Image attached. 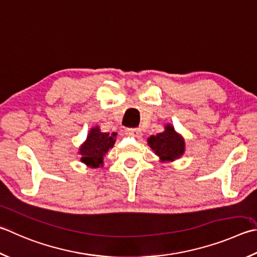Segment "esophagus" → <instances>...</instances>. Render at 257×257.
<instances>
[{
	"mask_svg": "<svg viewBox=\"0 0 257 257\" xmlns=\"http://www.w3.org/2000/svg\"><path fill=\"white\" fill-rule=\"evenodd\" d=\"M125 134L129 135V136H135V137H141V130L138 128H127L125 129Z\"/></svg>",
	"mask_w": 257,
	"mask_h": 257,
	"instance_id": "34e87169",
	"label": "esophagus"
}]
</instances>
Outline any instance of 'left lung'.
<instances>
[{
    "mask_svg": "<svg viewBox=\"0 0 257 257\" xmlns=\"http://www.w3.org/2000/svg\"><path fill=\"white\" fill-rule=\"evenodd\" d=\"M147 143L162 162H173L184 154L185 143L172 124H166L165 130L156 136H151Z\"/></svg>",
    "mask_w": 257,
    "mask_h": 257,
    "instance_id": "1",
    "label": "left lung"
}]
</instances>
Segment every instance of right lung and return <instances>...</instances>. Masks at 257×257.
Instances as JSON below:
<instances>
[{"label": "right lung", "mask_w": 257, "mask_h": 257, "mask_svg": "<svg viewBox=\"0 0 257 257\" xmlns=\"http://www.w3.org/2000/svg\"><path fill=\"white\" fill-rule=\"evenodd\" d=\"M115 136V133L111 135L109 133H102L97 125L92 128L78 152L82 155L81 162L94 169L103 166V157L109 149L113 147Z\"/></svg>", "instance_id": "add662e5"}]
</instances>
